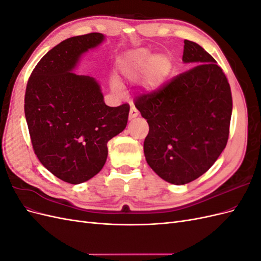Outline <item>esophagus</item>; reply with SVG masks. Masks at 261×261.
I'll use <instances>...</instances> for the list:
<instances>
[{
  "instance_id": "esophagus-1",
  "label": "esophagus",
  "mask_w": 261,
  "mask_h": 261,
  "mask_svg": "<svg viewBox=\"0 0 261 261\" xmlns=\"http://www.w3.org/2000/svg\"><path fill=\"white\" fill-rule=\"evenodd\" d=\"M138 116V110L135 107H130L129 110V120H133V118H135Z\"/></svg>"
}]
</instances>
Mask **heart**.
<instances>
[{
	"mask_svg": "<svg viewBox=\"0 0 261 261\" xmlns=\"http://www.w3.org/2000/svg\"><path fill=\"white\" fill-rule=\"evenodd\" d=\"M170 72V62L163 57H154L146 50L132 52L120 69V74L126 80H136L147 73L146 82L150 88L159 87Z\"/></svg>",
	"mask_w": 261,
	"mask_h": 261,
	"instance_id": "b5f03b06",
	"label": "heart"
}]
</instances>
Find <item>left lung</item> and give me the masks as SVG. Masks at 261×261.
I'll use <instances>...</instances> for the list:
<instances>
[{
  "label": "left lung",
  "instance_id": "obj_1",
  "mask_svg": "<svg viewBox=\"0 0 261 261\" xmlns=\"http://www.w3.org/2000/svg\"><path fill=\"white\" fill-rule=\"evenodd\" d=\"M184 43L183 61L198 65L134 102L149 125L148 164L175 185L198 178L217 161L227 144L233 109L230 84L217 61L199 44Z\"/></svg>",
  "mask_w": 261,
  "mask_h": 261
}]
</instances>
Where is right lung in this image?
<instances>
[{"label":"right lung","mask_w":261,"mask_h":261,"mask_svg":"<svg viewBox=\"0 0 261 261\" xmlns=\"http://www.w3.org/2000/svg\"><path fill=\"white\" fill-rule=\"evenodd\" d=\"M103 35L68 38L39 61L25 93V115L34 151L53 175L81 184L103 168L108 141L124 130L129 105L108 107L94 78L70 70Z\"/></svg>","instance_id":"1"}]
</instances>
